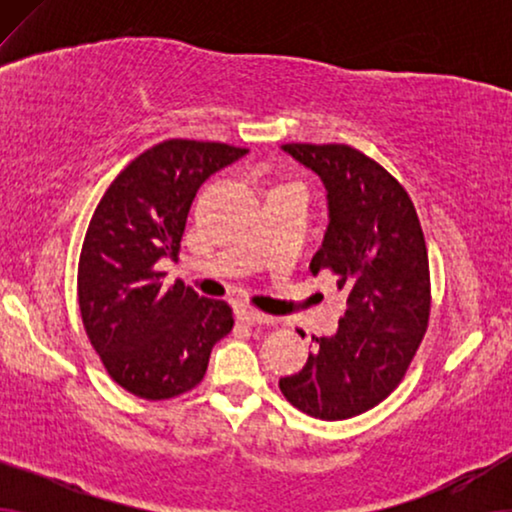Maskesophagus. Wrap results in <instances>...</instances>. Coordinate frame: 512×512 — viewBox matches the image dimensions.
I'll list each match as a JSON object with an SVG mask.
<instances>
[{
	"label": "esophagus",
	"instance_id": "34e87169",
	"mask_svg": "<svg viewBox=\"0 0 512 512\" xmlns=\"http://www.w3.org/2000/svg\"><path fill=\"white\" fill-rule=\"evenodd\" d=\"M240 319L244 321V324H249V326H265V324H272V317H268V314H263V312H258V310H251V307H242L240 312Z\"/></svg>",
	"mask_w": 512,
	"mask_h": 512
}]
</instances>
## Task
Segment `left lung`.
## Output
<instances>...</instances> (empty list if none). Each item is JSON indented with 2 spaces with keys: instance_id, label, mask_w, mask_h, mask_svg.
<instances>
[{
  "instance_id": "1",
  "label": "left lung",
  "mask_w": 512,
  "mask_h": 512,
  "mask_svg": "<svg viewBox=\"0 0 512 512\" xmlns=\"http://www.w3.org/2000/svg\"><path fill=\"white\" fill-rule=\"evenodd\" d=\"M326 186L328 228L310 270L347 291L338 333L314 338L303 370L279 380L293 408L338 422L382 403L408 373L431 314L429 256L410 195L347 144H284Z\"/></svg>"
}]
</instances>
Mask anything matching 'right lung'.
Returning a JSON list of instances; mask_svg holds the SVG:
<instances>
[{"mask_svg":"<svg viewBox=\"0 0 512 512\" xmlns=\"http://www.w3.org/2000/svg\"><path fill=\"white\" fill-rule=\"evenodd\" d=\"M247 149L165 139L104 191L79 258V307L90 345L125 391L165 401L198 387L209 354L233 331L228 303L200 298L160 261H177L195 193Z\"/></svg>","mask_w":512,"mask_h":512,"instance_id":"1","label":"right lung"}]
</instances>
